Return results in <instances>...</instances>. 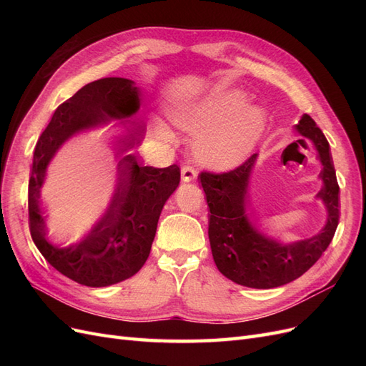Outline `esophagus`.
I'll list each match as a JSON object with an SVG mask.
<instances>
[{
	"instance_id": "1",
	"label": "esophagus",
	"mask_w": 366,
	"mask_h": 366,
	"mask_svg": "<svg viewBox=\"0 0 366 366\" xmlns=\"http://www.w3.org/2000/svg\"><path fill=\"white\" fill-rule=\"evenodd\" d=\"M182 179H183V182H192L197 179V169L192 164L182 166Z\"/></svg>"
}]
</instances>
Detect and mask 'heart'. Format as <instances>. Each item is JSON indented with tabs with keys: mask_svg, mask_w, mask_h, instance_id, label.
Listing matches in <instances>:
<instances>
[{
	"mask_svg": "<svg viewBox=\"0 0 366 366\" xmlns=\"http://www.w3.org/2000/svg\"><path fill=\"white\" fill-rule=\"evenodd\" d=\"M168 119L179 129L195 132V157L217 168L244 160L265 128V113L249 105L242 92H218L169 108Z\"/></svg>",
	"mask_w": 366,
	"mask_h": 366,
	"instance_id": "obj_1",
	"label": "heart"
}]
</instances>
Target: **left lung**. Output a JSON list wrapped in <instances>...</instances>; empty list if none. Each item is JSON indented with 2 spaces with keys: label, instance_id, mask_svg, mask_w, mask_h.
<instances>
[{
  "label": "left lung",
  "instance_id": "obj_1",
  "mask_svg": "<svg viewBox=\"0 0 366 366\" xmlns=\"http://www.w3.org/2000/svg\"><path fill=\"white\" fill-rule=\"evenodd\" d=\"M299 134L315 143L322 163L324 182L317 197L328 210V221L317 235L293 244H280L252 224L247 210V183L257 154L227 172L198 174L209 206V241L218 270L226 278L252 289H273L304 274L322 257L339 224V184L324 132L308 114L296 125Z\"/></svg>",
  "mask_w": 366,
  "mask_h": 366
}]
</instances>
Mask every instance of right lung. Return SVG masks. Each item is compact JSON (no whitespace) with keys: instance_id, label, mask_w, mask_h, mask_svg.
<instances>
[{"instance_id":"right-lung-1","label":"right lung","mask_w":366,"mask_h":366,"mask_svg":"<svg viewBox=\"0 0 366 366\" xmlns=\"http://www.w3.org/2000/svg\"><path fill=\"white\" fill-rule=\"evenodd\" d=\"M140 107V92L125 77H104L82 86L54 112L39 136L29 180V226L38 250L64 276L88 287H105L136 274L149 257L163 204L180 183V168L145 166L139 142L143 128L127 117ZM101 129L119 154V183L106 214L81 241L58 245L46 238L39 189L46 164L76 132Z\"/></svg>"}]
</instances>
